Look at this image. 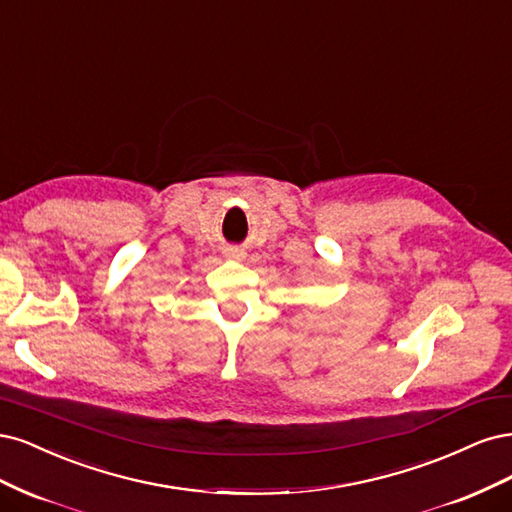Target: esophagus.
Returning a JSON list of instances; mask_svg holds the SVG:
<instances>
[{
  "label": "esophagus",
  "mask_w": 512,
  "mask_h": 512,
  "mask_svg": "<svg viewBox=\"0 0 512 512\" xmlns=\"http://www.w3.org/2000/svg\"><path fill=\"white\" fill-rule=\"evenodd\" d=\"M227 255H229V257H242V253H240V251H234V249H229Z\"/></svg>",
  "instance_id": "obj_1"
}]
</instances>
